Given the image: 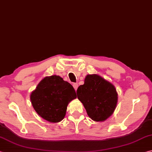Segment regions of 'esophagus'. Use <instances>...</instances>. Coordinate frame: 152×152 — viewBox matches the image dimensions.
<instances>
[{"label":"esophagus","mask_w":152,"mask_h":152,"mask_svg":"<svg viewBox=\"0 0 152 152\" xmlns=\"http://www.w3.org/2000/svg\"><path fill=\"white\" fill-rule=\"evenodd\" d=\"M73 87H74V90H75L76 91L77 89H78V84H77V83H75V84H73Z\"/></svg>","instance_id":"esophagus-1"}]
</instances>
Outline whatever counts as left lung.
Masks as SVG:
<instances>
[{
  "mask_svg": "<svg viewBox=\"0 0 152 152\" xmlns=\"http://www.w3.org/2000/svg\"><path fill=\"white\" fill-rule=\"evenodd\" d=\"M88 117L96 122H103L113 113L118 102L115 86L97 74H88L84 84L76 91Z\"/></svg>",
  "mask_w": 152,
  "mask_h": 152,
  "instance_id": "obj_1",
  "label": "left lung"
}]
</instances>
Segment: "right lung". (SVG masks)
I'll list each match as a JSON object with an SVG mask.
<instances>
[{
	"label": "right lung",
	"instance_id": "add662e5",
	"mask_svg": "<svg viewBox=\"0 0 152 152\" xmlns=\"http://www.w3.org/2000/svg\"><path fill=\"white\" fill-rule=\"evenodd\" d=\"M76 98L73 86L56 75L45 77L30 95L31 105L37 113L53 123L63 119L68 103Z\"/></svg>",
	"mask_w": 152,
	"mask_h": 152
}]
</instances>
